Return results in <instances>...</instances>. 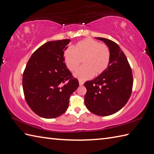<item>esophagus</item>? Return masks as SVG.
Masks as SVG:
<instances>
[{"instance_id": "esophagus-1", "label": "esophagus", "mask_w": 154, "mask_h": 154, "mask_svg": "<svg viewBox=\"0 0 154 154\" xmlns=\"http://www.w3.org/2000/svg\"><path fill=\"white\" fill-rule=\"evenodd\" d=\"M79 85H81H81H83L84 84V83L83 82V81H81V80H79Z\"/></svg>"}]
</instances>
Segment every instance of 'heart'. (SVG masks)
<instances>
[{
    "label": "heart",
    "instance_id": "heart-1",
    "mask_svg": "<svg viewBox=\"0 0 154 154\" xmlns=\"http://www.w3.org/2000/svg\"><path fill=\"white\" fill-rule=\"evenodd\" d=\"M110 51L106 44L93 39L87 38L75 45V50L67 49L64 54V61L67 68L75 71L81 65V60L84 66L74 73V76L80 80L89 79L103 73L109 66Z\"/></svg>",
    "mask_w": 154,
    "mask_h": 154
}]
</instances>
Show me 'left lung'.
I'll list each match as a JSON object with an SVG mask.
<instances>
[{"label":"left lung","mask_w":154,"mask_h":154,"mask_svg":"<svg viewBox=\"0 0 154 154\" xmlns=\"http://www.w3.org/2000/svg\"><path fill=\"white\" fill-rule=\"evenodd\" d=\"M109 48L110 60L103 73L85 83L87 93L85 104L90 112L105 116L117 112L128 101L132 94L133 76L131 67L119 45L104 38H95Z\"/></svg>","instance_id":"1"}]
</instances>
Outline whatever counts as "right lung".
I'll return each mask as SVG.
<instances>
[{"label": "right lung", "instance_id": "add662e5", "mask_svg": "<svg viewBox=\"0 0 154 154\" xmlns=\"http://www.w3.org/2000/svg\"><path fill=\"white\" fill-rule=\"evenodd\" d=\"M70 40L46 42L32 55L23 73L25 99L38 116L54 119L67 110L69 98L79 87L64 63Z\"/></svg>", "mask_w": 154, "mask_h": 154}]
</instances>
